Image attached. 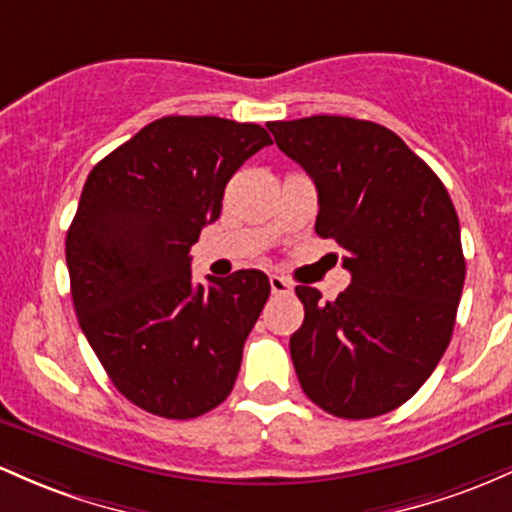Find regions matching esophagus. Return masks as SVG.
<instances>
[{
    "label": "esophagus",
    "instance_id": "esophagus-1",
    "mask_svg": "<svg viewBox=\"0 0 512 512\" xmlns=\"http://www.w3.org/2000/svg\"><path fill=\"white\" fill-rule=\"evenodd\" d=\"M268 283H271L273 295H290L292 292V285L287 283L285 278H280V275H271V278H268Z\"/></svg>",
    "mask_w": 512,
    "mask_h": 512
}]
</instances>
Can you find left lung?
I'll list each match as a JSON object with an SVG mask.
<instances>
[{
  "mask_svg": "<svg viewBox=\"0 0 512 512\" xmlns=\"http://www.w3.org/2000/svg\"><path fill=\"white\" fill-rule=\"evenodd\" d=\"M312 176L319 237L343 249L350 285L333 302L297 285L302 326L290 355L304 394L338 418L399 409L433 375L464 287L450 193L384 125L343 116L268 123Z\"/></svg>",
  "mask_w": 512,
  "mask_h": 512,
  "instance_id": "8db88e82",
  "label": "left lung"
}]
</instances>
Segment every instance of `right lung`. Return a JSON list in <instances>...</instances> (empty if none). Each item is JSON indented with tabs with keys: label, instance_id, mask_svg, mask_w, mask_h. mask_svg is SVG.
Instances as JSON below:
<instances>
[{
	"label": "right lung",
	"instance_id": "obj_1",
	"mask_svg": "<svg viewBox=\"0 0 512 512\" xmlns=\"http://www.w3.org/2000/svg\"><path fill=\"white\" fill-rule=\"evenodd\" d=\"M271 142L256 123L166 116L84 183L65 241L74 312L118 392L154 416L188 421L232 392L271 283L251 268L193 285L191 246Z\"/></svg>",
	"mask_w": 512,
	"mask_h": 512
}]
</instances>
